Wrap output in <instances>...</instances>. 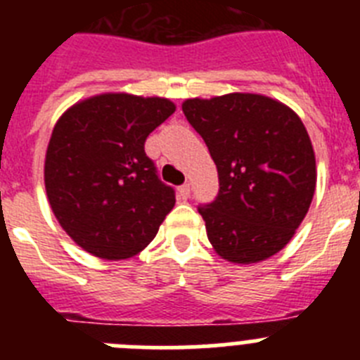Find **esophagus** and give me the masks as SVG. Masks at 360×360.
<instances>
[{
    "instance_id": "esophagus-1",
    "label": "esophagus",
    "mask_w": 360,
    "mask_h": 360,
    "mask_svg": "<svg viewBox=\"0 0 360 360\" xmlns=\"http://www.w3.org/2000/svg\"><path fill=\"white\" fill-rule=\"evenodd\" d=\"M189 191H191L189 184H184V186L178 187V196H180L182 200H187L189 198Z\"/></svg>"
}]
</instances>
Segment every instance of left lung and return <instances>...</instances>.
Listing matches in <instances>:
<instances>
[{"mask_svg": "<svg viewBox=\"0 0 360 360\" xmlns=\"http://www.w3.org/2000/svg\"><path fill=\"white\" fill-rule=\"evenodd\" d=\"M182 110L218 169V196L198 207L214 250L241 265L274 256L316 193V155L304 124L257 94L187 98Z\"/></svg>", "mask_w": 360, "mask_h": 360, "instance_id": "1", "label": "left lung"}]
</instances>
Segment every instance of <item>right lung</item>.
I'll return each mask as SVG.
<instances>
[{
  "label": "right lung",
  "instance_id": "right-lung-1",
  "mask_svg": "<svg viewBox=\"0 0 360 360\" xmlns=\"http://www.w3.org/2000/svg\"><path fill=\"white\" fill-rule=\"evenodd\" d=\"M174 110L169 98L103 94L73 104L53 126L44 158L46 196L57 221L86 252L126 259L157 236L176 200L144 144Z\"/></svg>",
  "mask_w": 360,
  "mask_h": 360
}]
</instances>
